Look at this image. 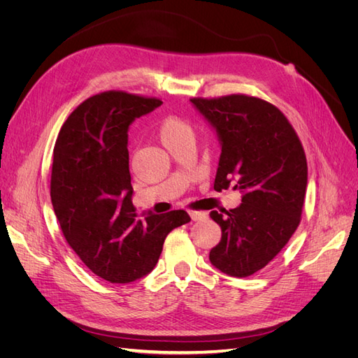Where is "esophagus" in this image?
<instances>
[{"label": "esophagus", "instance_id": "34e87169", "mask_svg": "<svg viewBox=\"0 0 358 358\" xmlns=\"http://www.w3.org/2000/svg\"><path fill=\"white\" fill-rule=\"evenodd\" d=\"M189 216L192 221H201L208 218V212H203V210H191Z\"/></svg>", "mask_w": 358, "mask_h": 358}]
</instances>
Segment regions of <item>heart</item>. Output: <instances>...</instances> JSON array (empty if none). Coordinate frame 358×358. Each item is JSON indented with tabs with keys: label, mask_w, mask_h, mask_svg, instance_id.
<instances>
[{
	"label": "heart",
	"mask_w": 358,
	"mask_h": 358,
	"mask_svg": "<svg viewBox=\"0 0 358 358\" xmlns=\"http://www.w3.org/2000/svg\"><path fill=\"white\" fill-rule=\"evenodd\" d=\"M157 136L162 146L169 150L176 145L185 142V140H194V133L191 125L178 116H167L162 119L157 129Z\"/></svg>",
	"instance_id": "obj_1"
}]
</instances>
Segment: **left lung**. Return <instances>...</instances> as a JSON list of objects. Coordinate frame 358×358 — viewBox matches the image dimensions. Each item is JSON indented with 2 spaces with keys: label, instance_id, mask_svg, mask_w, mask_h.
<instances>
[{
  "label": "left lung",
  "instance_id": "1",
  "mask_svg": "<svg viewBox=\"0 0 358 358\" xmlns=\"http://www.w3.org/2000/svg\"><path fill=\"white\" fill-rule=\"evenodd\" d=\"M191 103L221 142L213 189L242 192L239 208L210 212L222 236L209 259L230 276H251L272 262L300 224L308 185L305 150L285 115L266 100L231 94Z\"/></svg>",
  "mask_w": 358,
  "mask_h": 358
}]
</instances>
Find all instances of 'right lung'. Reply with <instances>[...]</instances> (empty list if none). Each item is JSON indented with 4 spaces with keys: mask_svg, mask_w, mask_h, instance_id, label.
Returning <instances> with one entry per match:
<instances>
[{
    "mask_svg": "<svg viewBox=\"0 0 358 358\" xmlns=\"http://www.w3.org/2000/svg\"><path fill=\"white\" fill-rule=\"evenodd\" d=\"M162 101L106 91L80 103L53 148L50 199L67 243L92 273L113 284L146 276L185 210L138 218L133 206L128 127Z\"/></svg>",
    "mask_w": 358,
    "mask_h": 358,
    "instance_id": "1",
    "label": "right lung"
}]
</instances>
